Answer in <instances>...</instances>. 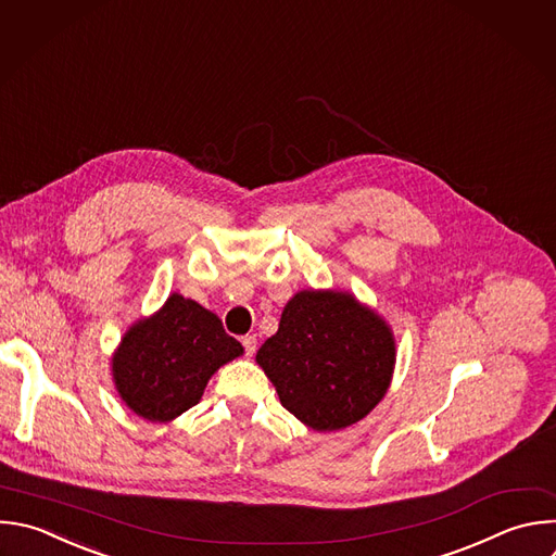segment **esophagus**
I'll return each mask as SVG.
<instances>
[{
    "label": "esophagus",
    "instance_id": "34e87169",
    "mask_svg": "<svg viewBox=\"0 0 556 556\" xmlns=\"http://www.w3.org/2000/svg\"><path fill=\"white\" fill-rule=\"evenodd\" d=\"M242 346H244L247 355H253L255 349H257V338H255V336H244V338H242Z\"/></svg>",
    "mask_w": 556,
    "mask_h": 556
}]
</instances>
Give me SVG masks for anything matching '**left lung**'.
<instances>
[{
    "label": "left lung",
    "instance_id": "8db88e82",
    "mask_svg": "<svg viewBox=\"0 0 556 556\" xmlns=\"http://www.w3.org/2000/svg\"><path fill=\"white\" fill-rule=\"evenodd\" d=\"M281 406L318 432L346 428L387 395L395 340L387 323L344 292L303 290L257 351Z\"/></svg>",
    "mask_w": 556,
    "mask_h": 556
}]
</instances>
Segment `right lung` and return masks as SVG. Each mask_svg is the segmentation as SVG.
<instances>
[{
  "mask_svg": "<svg viewBox=\"0 0 556 556\" xmlns=\"http://www.w3.org/2000/svg\"><path fill=\"white\" fill-rule=\"evenodd\" d=\"M242 351L216 314L172 294L152 318L126 331L113 380L132 413L163 424L197 406L210 378Z\"/></svg>",
  "mask_w": 556,
  "mask_h": 556,
  "instance_id": "1",
  "label": "right lung"
}]
</instances>
